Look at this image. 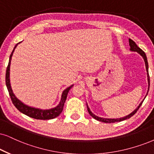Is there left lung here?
<instances>
[{
  "label": "left lung",
  "instance_id": "obj_1",
  "mask_svg": "<svg viewBox=\"0 0 154 154\" xmlns=\"http://www.w3.org/2000/svg\"><path fill=\"white\" fill-rule=\"evenodd\" d=\"M129 46H130V50L131 51H133V52H137L139 53L140 55L142 56V57L143 58V60H144V62H145V65H146V72H147V77H148V83H149V87H148V91H147V93H146V95L145 96V98L147 96L148 94V92H149V87H150V79H149V64H148V61H147V57H146V55L145 52L142 50L141 48H139V47L137 46V45L135 43V42H134L133 40H131V39H129ZM144 98V99H145ZM144 99H143V101L140 103L139 106H137V109H135L133 112H132L131 114H128V115H126V116H124V117H121V118H117V119H107V118H102V117H100V116H96L95 114H93L92 112H91L90 109L89 108L88 105L87 104V110H88V112L89 114H90V115L92 116L93 118L95 119L98 120V121H100V122H104V123H114V122H122V121L123 120H125V119H129L131 118L132 116L134 115V114H136V112H137L138 109H139L140 106H141L142 103H143V100H144Z\"/></svg>",
  "mask_w": 154,
  "mask_h": 154
}]
</instances>
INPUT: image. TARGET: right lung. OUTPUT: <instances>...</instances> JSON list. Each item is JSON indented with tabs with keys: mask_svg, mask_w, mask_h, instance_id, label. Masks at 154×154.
I'll return each mask as SVG.
<instances>
[{
	"mask_svg": "<svg viewBox=\"0 0 154 154\" xmlns=\"http://www.w3.org/2000/svg\"><path fill=\"white\" fill-rule=\"evenodd\" d=\"M20 42L15 45V46L13 48V50L11 52V56L9 58V63L8 65L7 69H6V73H5V84H6V87L8 90L9 95L11 97V100H12L13 104H14V106L16 107L17 109L21 113L25 114V115L30 116L31 118H34L35 119H41V120H47V119H52L57 117L61 114V112L63 110V106L65 104V102L67 99V96L68 92H69V89L73 87L74 85H72L71 86L68 87L67 88H66L65 90L63 91V94L61 96V100L57 106H56L55 107L49 109H41L35 108V107H32V106H28V105L25 104L24 103L21 102L20 100H19L18 99L15 97V95L13 93V89L11 88V80H10V67H11V59H12V56L13 54V52L17 45L20 44Z\"/></svg>",
	"mask_w": 154,
	"mask_h": 154,
	"instance_id": "right-lung-1",
	"label": "right lung"
}]
</instances>
